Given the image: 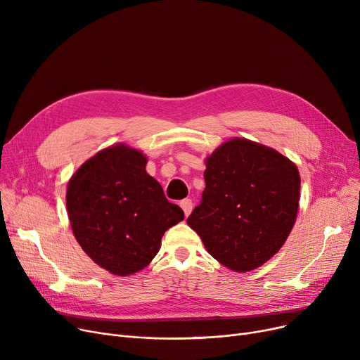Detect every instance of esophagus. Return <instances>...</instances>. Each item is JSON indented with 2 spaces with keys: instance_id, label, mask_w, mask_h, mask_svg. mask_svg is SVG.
Returning a JSON list of instances; mask_svg holds the SVG:
<instances>
[{
  "instance_id": "obj_1",
  "label": "esophagus",
  "mask_w": 360,
  "mask_h": 360,
  "mask_svg": "<svg viewBox=\"0 0 360 360\" xmlns=\"http://www.w3.org/2000/svg\"><path fill=\"white\" fill-rule=\"evenodd\" d=\"M179 205H181V209L184 210L185 216H186V217L190 216V213L193 212V201H191L190 198H185V200H182V201L179 202Z\"/></svg>"
}]
</instances>
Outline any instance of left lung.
<instances>
[{
	"mask_svg": "<svg viewBox=\"0 0 360 360\" xmlns=\"http://www.w3.org/2000/svg\"><path fill=\"white\" fill-rule=\"evenodd\" d=\"M204 181L201 204L188 226L226 269L247 273L261 267L296 221L297 166L271 147L235 137L205 159Z\"/></svg>",
	"mask_w": 360,
	"mask_h": 360,
	"instance_id": "left-lung-1",
	"label": "left lung"
}]
</instances>
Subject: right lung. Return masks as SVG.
Masks as SVG:
<instances>
[{"label":"right lung","instance_id":"obj_1","mask_svg":"<svg viewBox=\"0 0 360 360\" xmlns=\"http://www.w3.org/2000/svg\"><path fill=\"white\" fill-rule=\"evenodd\" d=\"M143 151L118 143L87 159L67 185V212L83 251L110 274L131 276L156 257L165 232L184 220L147 174Z\"/></svg>","mask_w":360,"mask_h":360}]
</instances>
